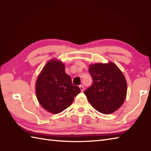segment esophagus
I'll list each match as a JSON object with an SVG mask.
<instances>
[{
    "label": "esophagus",
    "instance_id": "1",
    "mask_svg": "<svg viewBox=\"0 0 151 151\" xmlns=\"http://www.w3.org/2000/svg\"><path fill=\"white\" fill-rule=\"evenodd\" d=\"M79 88H80V89H81V91H84V86H83L82 85H81L79 86Z\"/></svg>",
    "mask_w": 151,
    "mask_h": 151
}]
</instances>
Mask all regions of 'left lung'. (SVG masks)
<instances>
[{
	"label": "left lung",
	"instance_id": "obj_1",
	"mask_svg": "<svg viewBox=\"0 0 151 151\" xmlns=\"http://www.w3.org/2000/svg\"><path fill=\"white\" fill-rule=\"evenodd\" d=\"M93 83L84 92L91 105L104 114L113 113L125 100L127 91L126 79L118 67L112 62L89 65Z\"/></svg>",
	"mask_w": 151,
	"mask_h": 151
}]
</instances>
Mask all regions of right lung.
I'll return each mask as SVG.
<instances>
[{"label":"right lung","instance_id":"1","mask_svg":"<svg viewBox=\"0 0 151 151\" xmlns=\"http://www.w3.org/2000/svg\"><path fill=\"white\" fill-rule=\"evenodd\" d=\"M36 97L44 109L52 114H59L69 107L81 92L74 86L70 76L65 72V65L60 61H49L38 76L36 83Z\"/></svg>","mask_w":151,"mask_h":151}]
</instances>
